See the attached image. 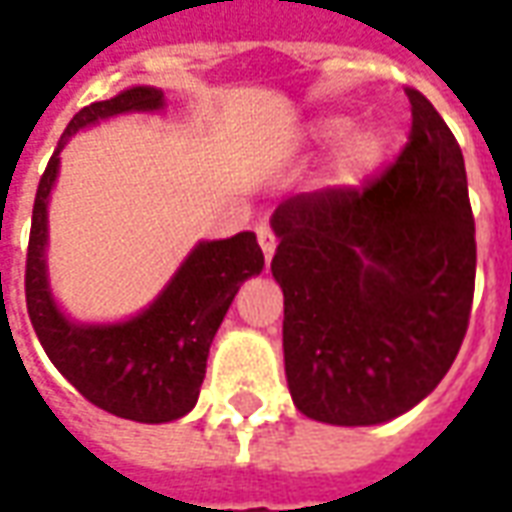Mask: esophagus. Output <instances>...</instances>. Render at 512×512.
I'll list each match as a JSON object with an SVG mask.
<instances>
[{
  "mask_svg": "<svg viewBox=\"0 0 512 512\" xmlns=\"http://www.w3.org/2000/svg\"><path fill=\"white\" fill-rule=\"evenodd\" d=\"M257 244L263 249V255H266L268 263L271 255H274V249H277V235H274V230H271L268 224H260V227H257Z\"/></svg>",
  "mask_w": 512,
  "mask_h": 512,
  "instance_id": "obj_1",
  "label": "esophagus"
}]
</instances>
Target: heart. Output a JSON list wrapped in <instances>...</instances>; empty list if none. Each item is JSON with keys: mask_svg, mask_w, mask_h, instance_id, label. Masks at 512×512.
<instances>
[{"mask_svg": "<svg viewBox=\"0 0 512 512\" xmlns=\"http://www.w3.org/2000/svg\"><path fill=\"white\" fill-rule=\"evenodd\" d=\"M354 120L348 115H323L310 126V139L318 147L337 145L345 138L340 153L334 158V180L340 186H356L367 175H373L386 156V136L378 128H359L354 135Z\"/></svg>", "mask_w": 512, "mask_h": 512, "instance_id": "b5f03b06", "label": "heart"}]
</instances>
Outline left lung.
<instances>
[{
    "label": "left lung",
    "mask_w": 512,
    "mask_h": 512,
    "mask_svg": "<svg viewBox=\"0 0 512 512\" xmlns=\"http://www.w3.org/2000/svg\"><path fill=\"white\" fill-rule=\"evenodd\" d=\"M406 95L397 161L359 189L296 194L271 216L290 395L329 425L406 414L447 376L469 326L477 244L463 153L428 98Z\"/></svg>",
    "instance_id": "left-lung-1"
}]
</instances>
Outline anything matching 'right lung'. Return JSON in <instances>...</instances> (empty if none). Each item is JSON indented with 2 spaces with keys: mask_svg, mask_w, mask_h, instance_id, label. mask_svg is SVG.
I'll use <instances>...</instances> for the list:
<instances>
[{
  "mask_svg": "<svg viewBox=\"0 0 512 512\" xmlns=\"http://www.w3.org/2000/svg\"><path fill=\"white\" fill-rule=\"evenodd\" d=\"M161 106V90L131 87L73 115L38 183L24 274L29 321L54 367L93 406L150 425L180 419L197 403L213 334L222 326L238 288L263 271V252L255 233L197 244L145 312L126 323L106 326L73 323L57 310L43 255L49 241L46 205L60 169V150L68 139L79 128L106 117L153 112Z\"/></svg>",
  "mask_w": 512,
  "mask_h": 512,
  "instance_id": "add662e5",
  "label": "right lung"
}]
</instances>
